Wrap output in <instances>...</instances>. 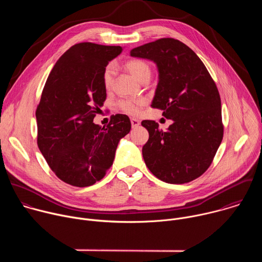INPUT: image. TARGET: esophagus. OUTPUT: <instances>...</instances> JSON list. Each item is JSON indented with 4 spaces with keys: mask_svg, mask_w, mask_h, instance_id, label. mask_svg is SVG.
<instances>
[{
    "mask_svg": "<svg viewBox=\"0 0 262 262\" xmlns=\"http://www.w3.org/2000/svg\"><path fill=\"white\" fill-rule=\"evenodd\" d=\"M130 122H132V127L133 128H136V127H138L141 124L140 120L137 119V118H130Z\"/></svg>",
    "mask_w": 262,
    "mask_h": 262,
    "instance_id": "esophagus-1",
    "label": "esophagus"
}]
</instances>
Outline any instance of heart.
<instances>
[{"instance_id": "1", "label": "heart", "mask_w": 262, "mask_h": 262, "mask_svg": "<svg viewBox=\"0 0 262 262\" xmlns=\"http://www.w3.org/2000/svg\"><path fill=\"white\" fill-rule=\"evenodd\" d=\"M125 66L137 81L142 82L144 80L150 79L151 69H150V66H149V64L146 61L141 60V59H134V60H129L125 64ZM114 76H115V66L113 64H110L105 67V69L103 71V76H102L103 84L106 89L111 88L112 84H113ZM144 104H145V99L132 98V97L122 98V99L118 100V102H117V105L123 112H125V113L130 114V115L138 114L141 107Z\"/></svg>"}]
</instances>
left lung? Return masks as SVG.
<instances>
[{
	"mask_svg": "<svg viewBox=\"0 0 262 262\" xmlns=\"http://www.w3.org/2000/svg\"><path fill=\"white\" fill-rule=\"evenodd\" d=\"M130 57L152 61L159 82L151 102L173 123L159 129L143 120L149 139L142 148L144 162L159 179L190 182L210 166L223 139L221 98L200 58L184 43L162 38L135 48Z\"/></svg>",
	"mask_w": 262,
	"mask_h": 262,
	"instance_id": "left-lung-1",
	"label": "left lung"
}]
</instances>
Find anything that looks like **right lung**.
Listing matches in <instances>:
<instances>
[{
	"mask_svg": "<svg viewBox=\"0 0 262 262\" xmlns=\"http://www.w3.org/2000/svg\"><path fill=\"white\" fill-rule=\"evenodd\" d=\"M121 47L82 42L56 62L36 110L37 143L54 173L74 186L100 180L113 165L120 140L132 127L126 115L112 116L106 127L93 122L106 90L103 71Z\"/></svg>",
	"mask_w": 262,
	"mask_h": 262,
	"instance_id": "right-lung-1",
	"label": "right lung"
}]
</instances>
